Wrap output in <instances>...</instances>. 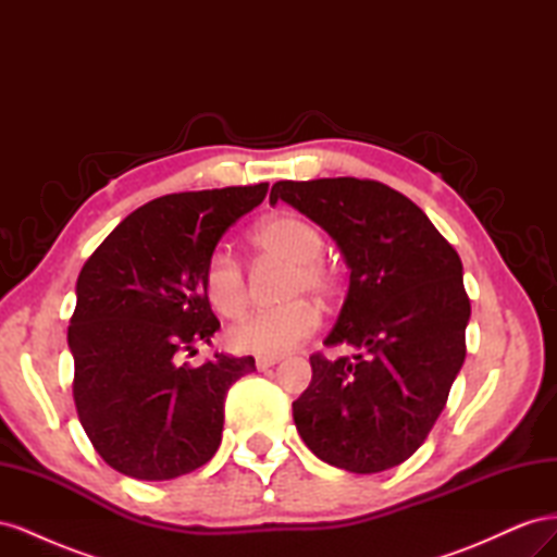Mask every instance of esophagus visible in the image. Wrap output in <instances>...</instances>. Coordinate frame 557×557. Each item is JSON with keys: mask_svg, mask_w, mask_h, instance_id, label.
<instances>
[{"mask_svg": "<svg viewBox=\"0 0 557 557\" xmlns=\"http://www.w3.org/2000/svg\"><path fill=\"white\" fill-rule=\"evenodd\" d=\"M278 362H281L278 356H258V358H256V367H258V369H269V367H274V364H278Z\"/></svg>", "mask_w": 557, "mask_h": 557, "instance_id": "esophagus-1", "label": "esophagus"}]
</instances>
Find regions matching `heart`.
Masks as SVG:
<instances>
[{
    "label": "heart",
    "instance_id": "1",
    "mask_svg": "<svg viewBox=\"0 0 557 557\" xmlns=\"http://www.w3.org/2000/svg\"><path fill=\"white\" fill-rule=\"evenodd\" d=\"M250 242L264 258L288 262L283 297L313 293L332 299L339 293V274L323 258L325 237L313 223L293 213L269 218L250 234ZM205 295L225 318H237L248 307V276L244 264L227 250H213L205 267ZM320 325V311L309 299H293L276 309H260L244 315L227 332L234 350L256 356H281L305 344Z\"/></svg>",
    "mask_w": 557,
    "mask_h": 557
}]
</instances>
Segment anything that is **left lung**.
<instances>
[{
    "label": "left lung",
    "instance_id": "obj_1",
    "mask_svg": "<svg viewBox=\"0 0 557 557\" xmlns=\"http://www.w3.org/2000/svg\"><path fill=\"white\" fill-rule=\"evenodd\" d=\"M278 199L327 230L350 267L323 344L367 350L336 360L313 352L311 385L293 401L297 432L320 460L352 474L397 467L428 440L467 356L471 305L458 250L381 181H278L269 201Z\"/></svg>",
    "mask_w": 557,
    "mask_h": 557
}]
</instances>
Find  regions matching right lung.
<instances>
[{"label": "right lung", "instance_id": "1", "mask_svg": "<svg viewBox=\"0 0 557 557\" xmlns=\"http://www.w3.org/2000/svg\"><path fill=\"white\" fill-rule=\"evenodd\" d=\"M269 183L158 197L129 213L83 264L70 320L74 404L102 460L139 481H170L221 446L225 397L256 360L181 364L221 327L205 267L225 230Z\"/></svg>", "mask_w": 557, "mask_h": 557}]
</instances>
